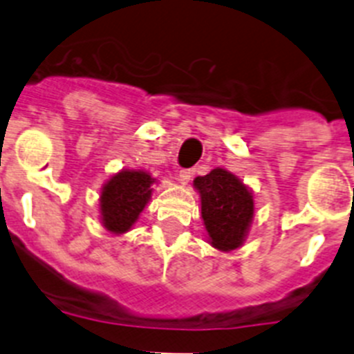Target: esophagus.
I'll list each match as a JSON object with an SVG mask.
<instances>
[{
    "instance_id": "esophagus-1",
    "label": "esophagus",
    "mask_w": 354,
    "mask_h": 354,
    "mask_svg": "<svg viewBox=\"0 0 354 354\" xmlns=\"http://www.w3.org/2000/svg\"><path fill=\"white\" fill-rule=\"evenodd\" d=\"M192 176H194V173L190 169H181L178 180H180L181 185H188L190 183V180H192Z\"/></svg>"
}]
</instances>
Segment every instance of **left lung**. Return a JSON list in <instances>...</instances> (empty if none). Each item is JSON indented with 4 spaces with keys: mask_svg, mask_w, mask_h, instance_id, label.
<instances>
[{
    "mask_svg": "<svg viewBox=\"0 0 354 354\" xmlns=\"http://www.w3.org/2000/svg\"><path fill=\"white\" fill-rule=\"evenodd\" d=\"M194 188L199 194L207 243L225 253L243 246L255 218L252 188L225 167L197 176Z\"/></svg>",
    "mask_w": 354,
    "mask_h": 354,
    "instance_id": "left-lung-1",
    "label": "left lung"
}]
</instances>
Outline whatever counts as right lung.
Segmentation results:
<instances>
[{"instance_id":"right-lung-1","label":"right lung","mask_w":354,"mask_h":354,"mask_svg":"<svg viewBox=\"0 0 354 354\" xmlns=\"http://www.w3.org/2000/svg\"><path fill=\"white\" fill-rule=\"evenodd\" d=\"M157 178L147 169H120L99 192V222L113 236L129 232L151 199Z\"/></svg>"}]
</instances>
